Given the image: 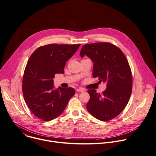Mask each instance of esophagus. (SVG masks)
<instances>
[{"label": "esophagus", "instance_id": "34e87169", "mask_svg": "<svg viewBox=\"0 0 156 156\" xmlns=\"http://www.w3.org/2000/svg\"><path fill=\"white\" fill-rule=\"evenodd\" d=\"M84 91V90L83 89V88H78V89H76V91L77 92H83Z\"/></svg>", "mask_w": 156, "mask_h": 156}]
</instances>
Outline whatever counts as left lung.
Here are the masks:
<instances>
[{
	"label": "left lung",
	"mask_w": 156,
	"mask_h": 156,
	"mask_svg": "<svg viewBox=\"0 0 156 156\" xmlns=\"http://www.w3.org/2000/svg\"><path fill=\"white\" fill-rule=\"evenodd\" d=\"M84 55L93 63V76L106 83L103 94L89 90L90 99L87 108L95 118L107 121L116 117L128 103L131 94V70L124 54L110 43H96L83 46L80 56Z\"/></svg>",
	"instance_id": "8db88e82"
}]
</instances>
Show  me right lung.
I'll use <instances>...</instances> for the list:
<instances>
[{
  "instance_id": "right-lung-1",
  "label": "right lung",
  "mask_w": 156,
  "mask_h": 156,
  "mask_svg": "<svg viewBox=\"0 0 156 156\" xmlns=\"http://www.w3.org/2000/svg\"><path fill=\"white\" fill-rule=\"evenodd\" d=\"M80 44H50L38 47L27 62L23 77L24 100L33 114L45 121L53 120L65 110L75 94L72 88L54 89L55 75L64 73L66 62Z\"/></svg>"
}]
</instances>
